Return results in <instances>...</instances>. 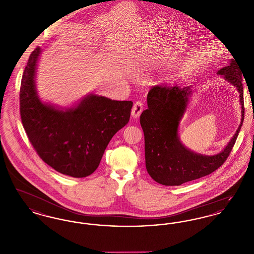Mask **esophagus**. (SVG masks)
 <instances>
[{"instance_id":"1","label":"esophagus","mask_w":254,"mask_h":254,"mask_svg":"<svg viewBox=\"0 0 254 254\" xmlns=\"http://www.w3.org/2000/svg\"><path fill=\"white\" fill-rule=\"evenodd\" d=\"M143 111V103L141 101H137L134 105H133L132 109H131V116L133 118H138L141 113Z\"/></svg>"}]
</instances>
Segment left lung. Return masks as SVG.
Segmentation results:
<instances>
[{"label": "left lung", "mask_w": 254, "mask_h": 254, "mask_svg": "<svg viewBox=\"0 0 254 254\" xmlns=\"http://www.w3.org/2000/svg\"><path fill=\"white\" fill-rule=\"evenodd\" d=\"M239 92L241 123L225 148L215 155H204L189 149L179 137V125L192 94L191 85L168 87L157 85L147 94V109L140 116L145 135V168L150 177L164 186H181L206 176L219 169L229 157L241 129L245 109L242 71L231 59L218 70Z\"/></svg>", "instance_id": "8db88e82"}]
</instances>
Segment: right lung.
<instances>
[{"label": "right lung", "instance_id": "obj_1", "mask_svg": "<svg viewBox=\"0 0 254 254\" xmlns=\"http://www.w3.org/2000/svg\"><path fill=\"white\" fill-rule=\"evenodd\" d=\"M42 49L29 56L20 88V112L24 130L38 155L52 169L74 178L96 170L115 133L130 117L131 101L88 94L69 108L43 102L36 89Z\"/></svg>", "mask_w": 254, "mask_h": 254}]
</instances>
